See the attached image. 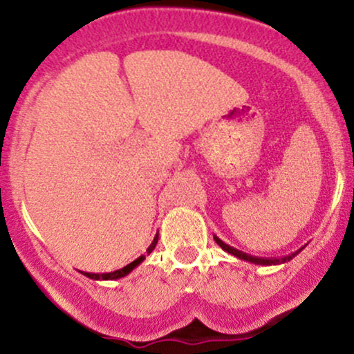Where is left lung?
Returning a JSON list of instances; mask_svg holds the SVG:
<instances>
[{
	"label": "left lung",
	"mask_w": 354,
	"mask_h": 354,
	"mask_svg": "<svg viewBox=\"0 0 354 354\" xmlns=\"http://www.w3.org/2000/svg\"><path fill=\"white\" fill-rule=\"evenodd\" d=\"M214 241H216L218 245L223 248V250L228 251V253H231V254H234V256H236V258H239V259H246V261L256 263V265H279V263H286V261H290V259H293L295 256L298 254L299 251H301V250H298V251H296V253H291V254H288V256H281V258H259V256H253V254L243 253V251L236 250V248L226 245V243H223L221 239H219L218 236H214Z\"/></svg>",
	"instance_id": "1"
}]
</instances>
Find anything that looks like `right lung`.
<instances>
[{"mask_svg": "<svg viewBox=\"0 0 354 354\" xmlns=\"http://www.w3.org/2000/svg\"><path fill=\"white\" fill-rule=\"evenodd\" d=\"M156 243H158V234H156V236H154L153 243H151V245H149V248L146 251H148V253H151V251L154 250V246H156ZM143 259H145V256L141 254L140 258H136L133 263H129V265H126L124 268H121V270L111 271V273H84V274H86L88 278H91V279H118V278H123V276L128 274L129 271L133 270V268H136L138 265H140V263L143 261Z\"/></svg>", "mask_w": 354, "mask_h": 354, "instance_id": "obj_1", "label": "right lung"}]
</instances>
